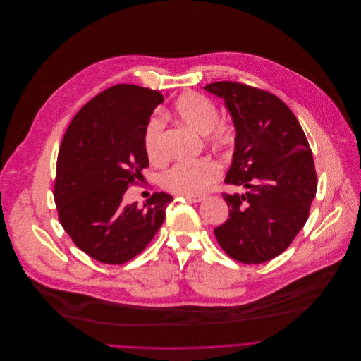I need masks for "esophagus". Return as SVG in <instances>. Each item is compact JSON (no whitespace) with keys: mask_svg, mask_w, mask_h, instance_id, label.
Here are the masks:
<instances>
[{"mask_svg":"<svg viewBox=\"0 0 361 361\" xmlns=\"http://www.w3.org/2000/svg\"><path fill=\"white\" fill-rule=\"evenodd\" d=\"M185 199L190 203H197V202L203 200V196H185Z\"/></svg>","mask_w":361,"mask_h":361,"instance_id":"34e87169","label":"esophagus"}]
</instances>
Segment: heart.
I'll return each instance as SVG.
<instances>
[{
    "label": "heart",
    "mask_w": 361,
    "mask_h": 361,
    "mask_svg": "<svg viewBox=\"0 0 361 361\" xmlns=\"http://www.w3.org/2000/svg\"><path fill=\"white\" fill-rule=\"evenodd\" d=\"M176 116L190 129L207 135V140L216 149L228 151L235 147L236 129L229 123H219V109L206 97L189 92L175 102ZM161 119L152 118L143 132V148L151 161L162 158ZM221 176V166L210 159L185 161L171 166L162 175V185L166 190L180 196H200Z\"/></svg>",
    "instance_id": "heart-1"
}]
</instances>
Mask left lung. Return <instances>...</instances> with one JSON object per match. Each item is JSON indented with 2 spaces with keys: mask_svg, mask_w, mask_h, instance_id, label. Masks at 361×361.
Instances as JSON below:
<instances>
[{
  "mask_svg": "<svg viewBox=\"0 0 361 361\" xmlns=\"http://www.w3.org/2000/svg\"><path fill=\"white\" fill-rule=\"evenodd\" d=\"M204 90L225 99L236 128L232 166L225 182L246 189L222 193L229 219L214 229L232 259L259 264L283 253L303 229L317 190L307 137L276 95L240 82L221 81Z\"/></svg>",
  "mask_w": 361,
  "mask_h": 361,
  "instance_id": "left-lung-1",
  "label": "left lung"
}]
</instances>
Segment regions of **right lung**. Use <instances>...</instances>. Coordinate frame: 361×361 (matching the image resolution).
<instances>
[{"instance_id": "right-lung-1", "label": "right lung", "mask_w": 361, "mask_h": 361, "mask_svg": "<svg viewBox=\"0 0 361 361\" xmlns=\"http://www.w3.org/2000/svg\"><path fill=\"white\" fill-rule=\"evenodd\" d=\"M164 95L130 84L114 85L71 121L56 161L54 199L63 231L82 252L122 264L145 249L173 197L155 192L143 206L123 203L149 166L143 132Z\"/></svg>"}]
</instances>
